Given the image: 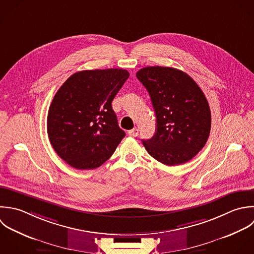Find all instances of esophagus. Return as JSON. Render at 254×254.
Returning <instances> with one entry per match:
<instances>
[{"label":"esophagus","mask_w":254,"mask_h":254,"mask_svg":"<svg viewBox=\"0 0 254 254\" xmlns=\"http://www.w3.org/2000/svg\"><path fill=\"white\" fill-rule=\"evenodd\" d=\"M128 135L129 136H133V137H135V136H137L138 135V129L137 128H132V129H130V130H128Z\"/></svg>","instance_id":"esophagus-1"}]
</instances>
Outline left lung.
Returning <instances> with one entry per match:
<instances>
[{"label": "left lung", "instance_id": "1", "mask_svg": "<svg viewBox=\"0 0 254 254\" xmlns=\"http://www.w3.org/2000/svg\"><path fill=\"white\" fill-rule=\"evenodd\" d=\"M136 77L156 116L155 134L142 139L146 151L168 166L188 162L210 135L211 111L203 91L188 74L171 67H144Z\"/></svg>", "mask_w": 254, "mask_h": 254}]
</instances>
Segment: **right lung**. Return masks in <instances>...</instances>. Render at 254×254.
Returning <instances> with one entry per match:
<instances>
[{"label": "right lung", "mask_w": 254, "mask_h": 254, "mask_svg": "<svg viewBox=\"0 0 254 254\" xmlns=\"http://www.w3.org/2000/svg\"><path fill=\"white\" fill-rule=\"evenodd\" d=\"M125 69L85 70L71 75L55 94L47 115V133L56 153L70 166L100 167L126 133L112 102L128 78Z\"/></svg>", "instance_id": "add662e5"}]
</instances>
